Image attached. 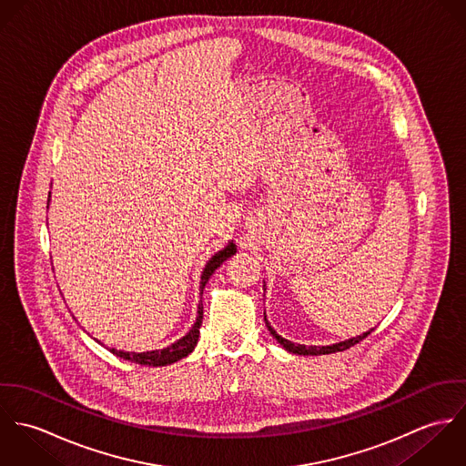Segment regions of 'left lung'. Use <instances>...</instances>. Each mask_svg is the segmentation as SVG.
Instances as JSON below:
<instances>
[{
	"label": "left lung",
	"mask_w": 466,
	"mask_h": 466,
	"mask_svg": "<svg viewBox=\"0 0 466 466\" xmlns=\"http://www.w3.org/2000/svg\"><path fill=\"white\" fill-rule=\"evenodd\" d=\"M267 329H268V332L272 333V337L285 348V350H289V351H292V353H298V355H329V353H337V351H344V350H348V348H351V346H355L357 342H360L362 339H366L370 333L373 332V330H370V332L362 333V335H359V337H353V339H348V340H342V342H337V344H332V346H305V344H294V342H290V340H287V339H283L281 335H278L276 330L267 323Z\"/></svg>",
	"instance_id": "1"
}]
</instances>
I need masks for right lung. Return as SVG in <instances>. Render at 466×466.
Masks as SVG:
<instances>
[{"label":"right lung","mask_w":466,"mask_h":466,"mask_svg":"<svg viewBox=\"0 0 466 466\" xmlns=\"http://www.w3.org/2000/svg\"><path fill=\"white\" fill-rule=\"evenodd\" d=\"M237 253L233 242L229 246H226L222 251H218L202 270L200 276V289H204V285L208 283V279L211 278V274L215 272V268L222 266V262H226L229 257H233ZM202 294V292H200ZM200 325H202V303H199V310H198V321L192 327V330L187 333L183 339H179L176 344L165 348V350H154V351H143V353H134V351H122V350H111L116 357L129 360V362H136L141 366H167L172 364L183 357H187L188 353L194 351L198 340H199Z\"/></svg>","instance_id":"obj_1"}]
</instances>
